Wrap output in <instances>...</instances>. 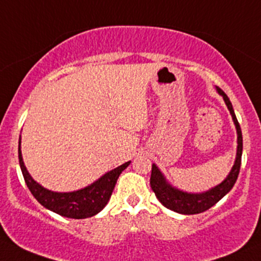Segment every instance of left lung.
<instances>
[{
  "mask_svg": "<svg viewBox=\"0 0 261 261\" xmlns=\"http://www.w3.org/2000/svg\"><path fill=\"white\" fill-rule=\"evenodd\" d=\"M217 92L223 97L226 102V106L230 110V114L232 116L233 122H235L236 130H238V154H236L235 164H233L232 169H231L230 174L227 175L225 180L221 184L216 186L215 188L210 189L208 192L199 194H192L186 193V192L178 191V189L173 188L172 186L167 183L158 169L155 164H152L151 168V177H150V186H151L152 192L155 193L156 198L159 199L160 203L167 208L172 210V211L181 213V215H196V213H202L207 210L215 206L223 196L231 191L233 184L236 183V179L240 173V165H241V155H243V134H241L240 123H239L238 118H236L235 112H233L232 105H231L230 99H228L227 94L217 87Z\"/></svg>",
  "mask_w": 261,
  "mask_h": 261,
  "instance_id": "8db88e82",
  "label": "left lung"
}]
</instances>
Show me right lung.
Masks as SVG:
<instances>
[{
    "mask_svg": "<svg viewBox=\"0 0 261 261\" xmlns=\"http://www.w3.org/2000/svg\"><path fill=\"white\" fill-rule=\"evenodd\" d=\"M18 162H20L21 172H22L26 186L39 203L58 215L68 218H77V220L92 217L101 210H103L111 197L118 175L130 164V162H127L120 165L116 169L106 173L103 177L99 178L93 184L80 189V191L69 192V193H58V192H51L43 188L40 184L36 183L31 178L23 165L20 146H18Z\"/></svg>",
    "mask_w": 261,
    "mask_h": 261,
    "instance_id": "1",
    "label": "right lung"
}]
</instances>
